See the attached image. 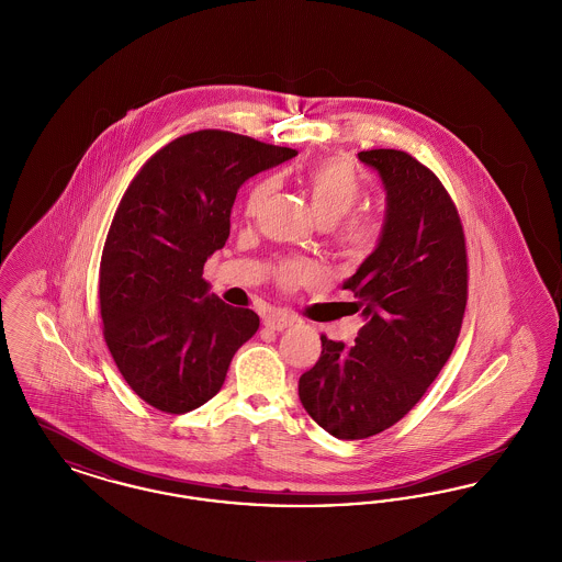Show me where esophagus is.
Segmentation results:
<instances>
[{
    "label": "esophagus",
    "mask_w": 562,
    "mask_h": 562,
    "mask_svg": "<svg viewBox=\"0 0 562 562\" xmlns=\"http://www.w3.org/2000/svg\"><path fill=\"white\" fill-rule=\"evenodd\" d=\"M293 322V316L280 314V312H271V314H268V316L263 318V324H266L268 328H271V330H284V328H289Z\"/></svg>",
    "instance_id": "34e87169"
}]
</instances>
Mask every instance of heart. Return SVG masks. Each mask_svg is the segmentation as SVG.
<instances>
[{
    "mask_svg": "<svg viewBox=\"0 0 562 562\" xmlns=\"http://www.w3.org/2000/svg\"><path fill=\"white\" fill-rule=\"evenodd\" d=\"M312 209L322 225L330 227L337 244L349 255H364L373 250L383 234V218L376 213H348L353 211L364 193V179L358 168L344 158L321 161L305 172ZM278 189V177H263L248 195L244 211L248 216L259 213L269 195ZM276 278L284 289L301 282L318 280L321 269L305 259H284L276 268Z\"/></svg>",
    "mask_w": 562,
    "mask_h": 562,
    "instance_id": "obj_1",
    "label": "heart"
}]
</instances>
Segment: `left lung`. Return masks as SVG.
Masks as SVG:
<instances>
[{
	"label": "left lung",
	"mask_w": 562,
	"mask_h": 562,
	"mask_svg": "<svg viewBox=\"0 0 562 562\" xmlns=\"http://www.w3.org/2000/svg\"><path fill=\"white\" fill-rule=\"evenodd\" d=\"M358 158L387 193L381 240L344 282L364 326L351 346L322 335L318 362L299 379L303 408L341 440L392 428L422 401L453 353L468 303L465 236L449 191L406 151Z\"/></svg>",
	"instance_id": "8db88e82"
}]
</instances>
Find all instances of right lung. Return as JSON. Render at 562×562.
Returning <instances> with one entry per match:
<instances>
[{"label":"right lung","mask_w":562,"mask_h":562,"mask_svg":"<svg viewBox=\"0 0 562 562\" xmlns=\"http://www.w3.org/2000/svg\"><path fill=\"white\" fill-rule=\"evenodd\" d=\"M296 156L227 131L183 134L143 164L113 214L99 271L109 351L154 408L183 415L221 390L259 316L209 294L241 183Z\"/></svg>","instance_id":"add662e5"}]
</instances>
